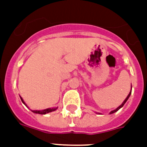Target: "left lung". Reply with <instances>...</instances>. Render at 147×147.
Here are the masks:
<instances>
[{
	"label": "left lung",
	"mask_w": 147,
	"mask_h": 147,
	"mask_svg": "<svg viewBox=\"0 0 147 147\" xmlns=\"http://www.w3.org/2000/svg\"><path fill=\"white\" fill-rule=\"evenodd\" d=\"M131 90H132V86H131ZM131 90H130V93H129V94H128V95H127V98H125V100H123V103H122V104H121V105H120V106H119V107H117L116 109H115V110H114V111H111L110 112V113H109V114H114V113H115V112H117V111H118V110H119V109H121V107H123V105H124V104H125V103H126V102H127V100H128V98H130V94H131ZM96 114H100V113H97V112H96Z\"/></svg>",
	"instance_id": "8db88e82"
}]
</instances>
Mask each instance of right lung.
<instances>
[{"label": "right lung", "instance_id": "1", "mask_svg": "<svg viewBox=\"0 0 147 147\" xmlns=\"http://www.w3.org/2000/svg\"><path fill=\"white\" fill-rule=\"evenodd\" d=\"M20 99H21L22 102L24 103V105H26V107H27V105H26V103L24 102V99L20 97ZM58 107H49V108H47V109H44V110H31L32 112L33 113H35V114H48V113H50V112H53V111H55V110L57 109Z\"/></svg>", "mask_w": 147, "mask_h": 147}]
</instances>
